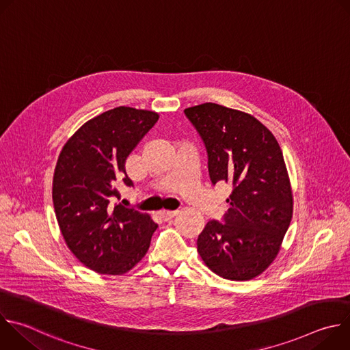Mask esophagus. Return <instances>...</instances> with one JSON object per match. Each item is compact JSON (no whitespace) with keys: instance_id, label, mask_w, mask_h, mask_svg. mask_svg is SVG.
Instances as JSON below:
<instances>
[{"instance_id":"obj_1","label":"esophagus","mask_w":350,"mask_h":350,"mask_svg":"<svg viewBox=\"0 0 350 350\" xmlns=\"http://www.w3.org/2000/svg\"><path fill=\"white\" fill-rule=\"evenodd\" d=\"M177 213H178L177 211H173V212H170V211H161L159 216H161L162 220L167 221V220H172L174 216H177Z\"/></svg>"}]
</instances>
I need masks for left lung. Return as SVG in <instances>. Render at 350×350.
<instances>
[{
  "instance_id": "left-lung-1",
  "label": "left lung",
  "mask_w": 350,
  "mask_h": 350,
  "mask_svg": "<svg viewBox=\"0 0 350 350\" xmlns=\"http://www.w3.org/2000/svg\"><path fill=\"white\" fill-rule=\"evenodd\" d=\"M201 135L213 184L227 183L224 223L208 221L198 254L217 275L246 281L277 258L293 213L282 151L273 133L252 115L213 103L184 109Z\"/></svg>"
}]
</instances>
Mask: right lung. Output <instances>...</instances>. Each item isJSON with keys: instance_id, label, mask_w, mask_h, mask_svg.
Instances as JSON below:
<instances>
[{"instance_id": "right-lung-1", "label": "right lung", "mask_w": 350, "mask_h": 350, "mask_svg": "<svg viewBox=\"0 0 350 350\" xmlns=\"http://www.w3.org/2000/svg\"><path fill=\"white\" fill-rule=\"evenodd\" d=\"M159 115L152 111L118 107L85 122L64 145L54 180L55 216L70 252L99 274L120 275L148 252L158 228L151 216L122 205L116 185L124 163Z\"/></svg>"}]
</instances>
